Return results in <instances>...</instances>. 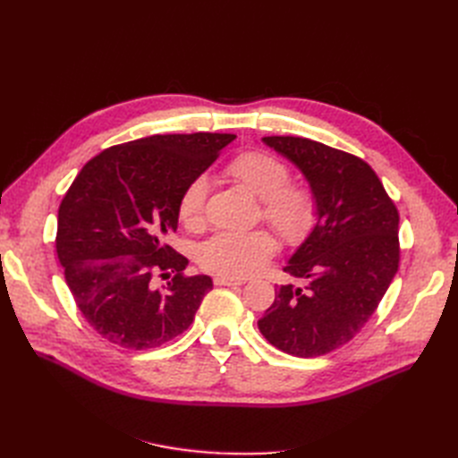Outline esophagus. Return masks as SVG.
<instances>
[{
	"label": "esophagus",
	"mask_w": 458,
	"mask_h": 458,
	"mask_svg": "<svg viewBox=\"0 0 458 458\" xmlns=\"http://www.w3.org/2000/svg\"><path fill=\"white\" fill-rule=\"evenodd\" d=\"M214 283L217 286H241V284H244L242 279H234V276H225V275L214 276Z\"/></svg>",
	"instance_id": "esophagus-1"
}]
</instances>
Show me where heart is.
I'll list each match as a JSON object with an SVG mask.
<instances>
[{"label":"heart","instance_id":"heart-1","mask_svg":"<svg viewBox=\"0 0 458 458\" xmlns=\"http://www.w3.org/2000/svg\"><path fill=\"white\" fill-rule=\"evenodd\" d=\"M225 174L261 200L263 217L288 242L303 241L315 227V199L306 189L286 187L290 172L279 158L259 150H248L227 164ZM206 197V177H195L183 189L177 204V214L183 225H202ZM275 248L276 242L269 231H221L202 244L199 259L208 271L241 279L266 266Z\"/></svg>","mask_w":458,"mask_h":458}]
</instances>
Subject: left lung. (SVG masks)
I'll list each match as a JSON object with an SVG mask.
<instances>
[{
    "label": "left lung",
    "mask_w": 458,
    "mask_h": 458,
    "mask_svg": "<svg viewBox=\"0 0 458 458\" xmlns=\"http://www.w3.org/2000/svg\"><path fill=\"white\" fill-rule=\"evenodd\" d=\"M261 141L300 170L315 199L317 219L284 266L306 286L276 290L258 328L288 355H325L361 330L394 281L399 216L361 158L303 137Z\"/></svg>",
    "instance_id": "left-lung-1"
}]
</instances>
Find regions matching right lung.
Returning <instances> with one entry per match:
<instances>
[{
	"mask_svg": "<svg viewBox=\"0 0 458 458\" xmlns=\"http://www.w3.org/2000/svg\"><path fill=\"white\" fill-rule=\"evenodd\" d=\"M234 135H150L110 147L76 175L59 206L57 254L86 321L128 350L170 342L212 290L208 275L185 276L189 259L165 244L177 229L183 189ZM155 272L174 273L158 289Z\"/></svg>",
	"mask_w": 458,
	"mask_h": 458,
	"instance_id": "add662e5",
	"label": "right lung"
}]
</instances>
